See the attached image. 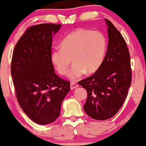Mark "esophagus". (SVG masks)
<instances>
[{
    "instance_id": "34e87169",
    "label": "esophagus",
    "mask_w": 146,
    "mask_h": 146,
    "mask_svg": "<svg viewBox=\"0 0 146 146\" xmlns=\"http://www.w3.org/2000/svg\"><path fill=\"white\" fill-rule=\"evenodd\" d=\"M78 87V84H76L74 82H72L70 84V88L71 90H73V89H75L76 88Z\"/></svg>"
}]
</instances>
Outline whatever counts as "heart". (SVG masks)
Listing matches in <instances>:
<instances>
[{"mask_svg": "<svg viewBox=\"0 0 146 146\" xmlns=\"http://www.w3.org/2000/svg\"><path fill=\"white\" fill-rule=\"evenodd\" d=\"M106 40L98 31L78 29L66 36L51 54V60L57 71L66 75L72 63L69 78L76 82L86 73L96 72L103 62Z\"/></svg>", "mask_w": 146, "mask_h": 146, "instance_id": "heart-1", "label": "heart"}]
</instances>
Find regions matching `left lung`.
I'll use <instances>...</instances> for the list:
<instances>
[{"label":"left lung","mask_w":146,"mask_h":146,"mask_svg":"<svg viewBox=\"0 0 146 146\" xmlns=\"http://www.w3.org/2000/svg\"><path fill=\"white\" fill-rule=\"evenodd\" d=\"M108 45L106 54L99 69L93 75L80 81L88 96L84 105L92 118L106 120L121 108L131 82L129 52L124 38L109 20Z\"/></svg>","instance_id":"obj_1"}]
</instances>
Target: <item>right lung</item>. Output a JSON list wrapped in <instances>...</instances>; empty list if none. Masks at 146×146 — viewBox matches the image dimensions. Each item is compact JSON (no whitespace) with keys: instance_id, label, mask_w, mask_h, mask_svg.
<instances>
[{"instance_id":"1","label":"right lung","mask_w":146,"mask_h":146,"mask_svg":"<svg viewBox=\"0 0 146 146\" xmlns=\"http://www.w3.org/2000/svg\"><path fill=\"white\" fill-rule=\"evenodd\" d=\"M61 25L32 26L14 49L11 75L17 100L34 122L46 125L59 117L70 82L55 74L51 60L52 35Z\"/></svg>"}]
</instances>
